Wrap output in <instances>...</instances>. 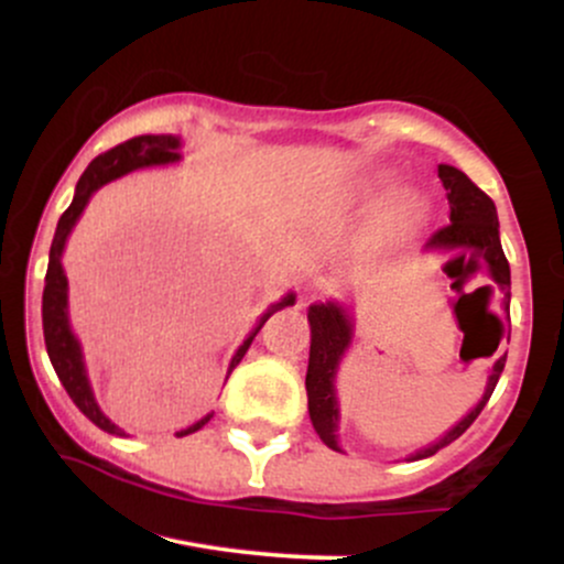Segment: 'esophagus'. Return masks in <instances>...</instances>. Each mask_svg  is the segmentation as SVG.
<instances>
[{"mask_svg":"<svg viewBox=\"0 0 564 564\" xmlns=\"http://www.w3.org/2000/svg\"><path fill=\"white\" fill-rule=\"evenodd\" d=\"M323 291H326V283H323V281H313V283H310V294H313V296H321Z\"/></svg>","mask_w":564,"mask_h":564,"instance_id":"obj_1","label":"esophagus"}]
</instances>
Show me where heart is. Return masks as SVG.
Instances as JSON below:
<instances>
[{
  "instance_id": "heart-1",
  "label": "heart",
  "mask_w": 564,
  "mask_h": 564,
  "mask_svg": "<svg viewBox=\"0 0 564 564\" xmlns=\"http://www.w3.org/2000/svg\"><path fill=\"white\" fill-rule=\"evenodd\" d=\"M424 217V200L419 196H400L387 212V225L392 230H408Z\"/></svg>"
}]
</instances>
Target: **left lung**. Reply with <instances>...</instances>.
<instances>
[{
  "label": "left lung",
  "mask_w": 564,
  "mask_h": 564,
  "mask_svg": "<svg viewBox=\"0 0 564 564\" xmlns=\"http://www.w3.org/2000/svg\"><path fill=\"white\" fill-rule=\"evenodd\" d=\"M437 177L443 180V187L448 191L451 225L440 228L435 236L426 241V249L456 251L453 260L469 254V260L475 262L477 268H485V273L490 275V281L503 291V304H507L509 310L511 275H509V262L501 249V238H498L496 204L485 196L480 187L471 183L467 174L456 170V166L440 164ZM307 321H310V364H307V379H304V387H307L310 422H313L315 432H318L321 440L328 445V448L341 451L339 435H336V430H339V403H336L334 381L349 341H352V315H349L347 307H341L339 302H318V304H310ZM503 364H507V355L498 358L494 364V371H490L488 384H485V394L480 398V403L471 408L467 416L453 426V430L445 432L437 443L426 445L424 451L413 453L411 462L435 456L440 448L451 445L453 440H458L469 430L471 422L480 416L485 403L490 400V394H494L498 377H501L503 371Z\"/></svg>",
  "instance_id": "1"
}]
</instances>
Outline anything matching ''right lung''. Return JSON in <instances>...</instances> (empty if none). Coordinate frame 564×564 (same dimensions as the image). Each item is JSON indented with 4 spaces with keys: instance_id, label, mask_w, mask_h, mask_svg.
Returning a JSON list of instances; mask_svg holds the SVG:
<instances>
[{
    "instance_id": "obj_1",
    "label": "right lung",
    "mask_w": 564,
    "mask_h": 564,
    "mask_svg": "<svg viewBox=\"0 0 564 564\" xmlns=\"http://www.w3.org/2000/svg\"><path fill=\"white\" fill-rule=\"evenodd\" d=\"M172 161H180V138H172V134H140V138H132L121 145L111 148V151L100 153V156L93 159V164L87 166V172L82 174V180L76 183V193L74 200L66 212H63L61 223H57L53 246H50V264H47V275H44V294H42V326H44V345H47V355H50V364H53L57 379L61 384L66 387V392L70 394L76 408L89 419V422L100 426L102 432H111V435H124V432L116 426L106 413L100 411L97 405L93 387H89L87 379V368H84V358H82V345L76 339L74 332H70V323H68V278L63 273V249H66V241L74 230L76 219L82 217L84 206L89 204V196L102 187L111 180L121 177V174L142 170V166H159V164H172ZM296 296L286 294L281 302L270 304L268 313L262 315L257 328L243 339V345L236 349L232 355L230 368H228V377L230 371L241 364V358L249 349L254 336L260 334V328L264 326V321L270 315L278 313V310L289 307L294 304ZM215 413H206L200 422H196L187 430H180L177 437L191 435V432H198Z\"/></svg>"
}]
</instances>
